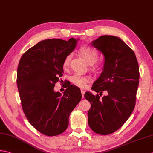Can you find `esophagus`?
I'll return each mask as SVG.
<instances>
[{"mask_svg": "<svg viewBox=\"0 0 153 153\" xmlns=\"http://www.w3.org/2000/svg\"><path fill=\"white\" fill-rule=\"evenodd\" d=\"M81 92H82V97L83 98L84 97V94H85V91L83 90V89H82V90H81Z\"/></svg>", "mask_w": 153, "mask_h": 153, "instance_id": "obj_1", "label": "esophagus"}]
</instances>
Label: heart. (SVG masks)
Here are the masks:
<instances>
[{"label": "heart", "mask_w": 153, "mask_h": 153, "mask_svg": "<svg viewBox=\"0 0 153 153\" xmlns=\"http://www.w3.org/2000/svg\"><path fill=\"white\" fill-rule=\"evenodd\" d=\"M79 52L89 65L94 68L95 67L96 62L98 59V52L96 50L88 45H85L80 48ZM70 59V55H67L65 57L62 63L63 68L66 69L68 68ZM70 80L74 85L79 87V88H83L85 86L86 83L90 80V77L89 76H83L80 74H75L71 76Z\"/></svg>", "instance_id": "1"}]
</instances>
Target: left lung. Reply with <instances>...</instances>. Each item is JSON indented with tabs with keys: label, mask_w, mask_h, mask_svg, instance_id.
I'll return each mask as SVG.
<instances>
[{
	"label": "left lung",
	"mask_w": 153,
	"mask_h": 153,
	"mask_svg": "<svg viewBox=\"0 0 153 153\" xmlns=\"http://www.w3.org/2000/svg\"><path fill=\"white\" fill-rule=\"evenodd\" d=\"M91 45L102 52L105 63L103 71L91 88L97 94L86 92L84 95L91 103L88 124L95 133L106 135L121 128L134 108L139 64L133 50L118 37L101 36ZM104 91L107 95L100 99Z\"/></svg>",
	"instance_id": "8db88e82"
}]
</instances>
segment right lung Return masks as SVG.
I'll return each instance as SVG.
<instances>
[{
    "instance_id": "1",
    "label": "right lung",
    "mask_w": 153,
    "mask_h": 153,
    "mask_svg": "<svg viewBox=\"0 0 153 153\" xmlns=\"http://www.w3.org/2000/svg\"><path fill=\"white\" fill-rule=\"evenodd\" d=\"M77 42L74 38L68 41L44 40L27 50L20 59L16 82L23 111L30 123L45 135L64 132L71 112L82 100L80 89L74 85L65 87L63 95L53 90L64 73L63 60Z\"/></svg>"
}]
</instances>
